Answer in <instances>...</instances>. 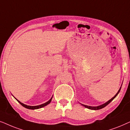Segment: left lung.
<instances>
[{"label": "left lung", "mask_w": 130, "mask_h": 130, "mask_svg": "<svg viewBox=\"0 0 130 130\" xmlns=\"http://www.w3.org/2000/svg\"><path fill=\"white\" fill-rule=\"evenodd\" d=\"M121 89V87H120V89H119V90H118V92H117V94L115 95V96L113 97V98H112L111 99H110L109 100V101L107 102L104 103V104H103V105H100V106H87V105H83V104H81V105H82L83 106L85 107V108H88V109H91V110H98V109H102V108H104V107L107 106V105H108L109 103L111 102L112 100H113L115 98V97L117 96L118 94V93H119V91H120Z\"/></svg>", "instance_id": "left-lung-1"}]
</instances>
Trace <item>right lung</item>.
Segmentation results:
<instances>
[{
	"label": "right lung",
	"instance_id": "1",
	"mask_svg": "<svg viewBox=\"0 0 130 130\" xmlns=\"http://www.w3.org/2000/svg\"><path fill=\"white\" fill-rule=\"evenodd\" d=\"M52 97H53V96H52ZM52 98L51 99H50V100H49V101H48V102H46V103H43V104H42V105H38V106H28V105H25V104H23V103H21V102L19 101V100H17L16 98H15V99H16L17 101H18V102L20 103V104L22 106H24V108H27V109H39V108H43V107H44V106H46V105H47L48 104H49V103H51V100H52Z\"/></svg>",
	"mask_w": 130,
	"mask_h": 130
}]
</instances>
